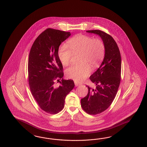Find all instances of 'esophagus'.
I'll return each instance as SVG.
<instances>
[{"instance_id": "34e87169", "label": "esophagus", "mask_w": 147, "mask_h": 147, "mask_svg": "<svg viewBox=\"0 0 147 147\" xmlns=\"http://www.w3.org/2000/svg\"><path fill=\"white\" fill-rule=\"evenodd\" d=\"M74 82H75V85L76 86H79L81 85H82V84H81V83L77 82H76V81H75Z\"/></svg>"}]
</instances>
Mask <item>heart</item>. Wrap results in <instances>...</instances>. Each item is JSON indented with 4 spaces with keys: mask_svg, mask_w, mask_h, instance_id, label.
I'll use <instances>...</instances> for the list:
<instances>
[{
    "mask_svg": "<svg viewBox=\"0 0 147 147\" xmlns=\"http://www.w3.org/2000/svg\"><path fill=\"white\" fill-rule=\"evenodd\" d=\"M68 46L63 45L59 48V59L63 65L70 62L72 53H80V64L72 65L66 69L68 78L82 82L89 75L91 67L96 68L102 61L105 55V45L101 40L79 34L68 41Z\"/></svg>",
    "mask_w": 147,
    "mask_h": 147,
    "instance_id": "heart-1",
    "label": "heart"
}]
</instances>
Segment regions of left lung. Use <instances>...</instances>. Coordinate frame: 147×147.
Here are the masks:
<instances>
[{
  "label": "left lung",
  "mask_w": 147,
  "mask_h": 147,
  "mask_svg": "<svg viewBox=\"0 0 147 147\" xmlns=\"http://www.w3.org/2000/svg\"><path fill=\"white\" fill-rule=\"evenodd\" d=\"M86 32L98 35L105 45L102 63L89 78L96 88L87 86L88 93L81 99V105L86 112L96 115L107 109L116 96L121 81V57L116 42L111 35L100 30Z\"/></svg>",
  "instance_id": "8db88e82"
}]
</instances>
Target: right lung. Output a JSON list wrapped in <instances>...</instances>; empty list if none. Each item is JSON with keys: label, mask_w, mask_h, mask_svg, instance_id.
I'll use <instances>...</instances> for the list:
<instances>
[{"label": "right lung", "mask_w": 147, "mask_h": 147, "mask_svg": "<svg viewBox=\"0 0 147 147\" xmlns=\"http://www.w3.org/2000/svg\"><path fill=\"white\" fill-rule=\"evenodd\" d=\"M70 35L47 29L34 41L28 57V82L32 95L41 109L52 114L63 109L66 96L75 86L72 80L63 78V67L58 55L60 45ZM55 81L60 82L59 86L55 85Z\"/></svg>", "instance_id": "obj_1"}]
</instances>
